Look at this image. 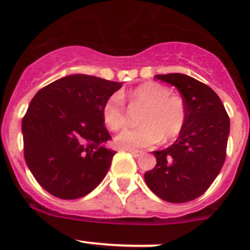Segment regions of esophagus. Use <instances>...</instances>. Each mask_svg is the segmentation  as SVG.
<instances>
[{
	"mask_svg": "<svg viewBox=\"0 0 250 250\" xmlns=\"http://www.w3.org/2000/svg\"><path fill=\"white\" fill-rule=\"evenodd\" d=\"M128 152L132 153L133 157H135V158L139 157V156L143 155V152H141V151H138V150H129V151H128Z\"/></svg>",
	"mask_w": 250,
	"mask_h": 250,
	"instance_id": "obj_1",
	"label": "esophagus"
}]
</instances>
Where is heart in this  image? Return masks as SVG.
Segmentation results:
<instances>
[{
    "instance_id": "1",
    "label": "heart",
    "mask_w": 250,
    "mask_h": 250,
    "mask_svg": "<svg viewBox=\"0 0 250 250\" xmlns=\"http://www.w3.org/2000/svg\"><path fill=\"white\" fill-rule=\"evenodd\" d=\"M132 104L143 105L140 127L125 129L116 137L115 144L122 150L152 147L161 140H172L183 130L186 121V105L183 98L174 95L166 85L145 82L125 94H112L102 109L103 121L111 130L125 125V110L122 98Z\"/></svg>"
}]
</instances>
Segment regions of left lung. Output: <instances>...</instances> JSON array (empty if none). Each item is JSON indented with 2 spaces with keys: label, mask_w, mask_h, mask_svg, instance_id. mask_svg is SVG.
I'll list each match as a JSON object with an SVG mask.
<instances>
[{
  "label": "left lung",
  "mask_w": 250,
  "mask_h": 250,
  "mask_svg": "<svg viewBox=\"0 0 250 250\" xmlns=\"http://www.w3.org/2000/svg\"><path fill=\"white\" fill-rule=\"evenodd\" d=\"M155 77L180 92L186 105V121L174 144L153 151L157 163L144 178L163 201L188 202L203 195L223 168L230 118L218 94L196 78L184 74Z\"/></svg>",
  "instance_id": "left-lung-1"
}]
</instances>
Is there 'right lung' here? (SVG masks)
Listing matches in <instances>:
<instances>
[{"instance_id":"obj_1","label":"right lung","mask_w":250,"mask_h":250,"mask_svg":"<svg viewBox=\"0 0 250 250\" xmlns=\"http://www.w3.org/2000/svg\"><path fill=\"white\" fill-rule=\"evenodd\" d=\"M121 82L70 75L40 89L22 118L24 157L37 183L50 195L76 200L94 190L115 151L103 121L106 99Z\"/></svg>"}]
</instances>
